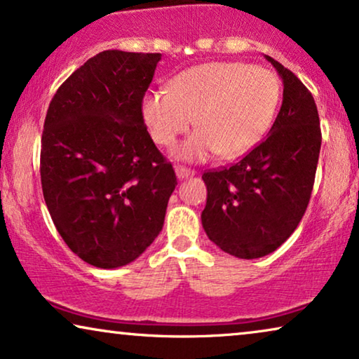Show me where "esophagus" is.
Returning a JSON list of instances; mask_svg holds the SVG:
<instances>
[{
  "instance_id": "obj_1",
  "label": "esophagus",
  "mask_w": 359,
  "mask_h": 359,
  "mask_svg": "<svg viewBox=\"0 0 359 359\" xmlns=\"http://www.w3.org/2000/svg\"><path fill=\"white\" fill-rule=\"evenodd\" d=\"M176 171V176H178L180 180H184V178H191V176H194V170L191 168H186V166H176L175 168Z\"/></svg>"
}]
</instances>
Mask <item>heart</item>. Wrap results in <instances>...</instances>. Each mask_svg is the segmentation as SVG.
I'll use <instances>...</instances> for the list:
<instances>
[{"mask_svg":"<svg viewBox=\"0 0 359 359\" xmlns=\"http://www.w3.org/2000/svg\"><path fill=\"white\" fill-rule=\"evenodd\" d=\"M281 100V83L271 70L242 62H212L191 67L170 83L168 91H149L142 114L151 139L171 147L186 161H204L217 154L230 160L252 150L271 126Z\"/></svg>","mask_w":359,"mask_h":359,"instance_id":"b5f03b06","label":"heart"}]
</instances>
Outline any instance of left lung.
Here are the masks:
<instances>
[{
  "label": "left lung",
  "instance_id": "left-lung-1",
  "mask_svg": "<svg viewBox=\"0 0 359 359\" xmlns=\"http://www.w3.org/2000/svg\"><path fill=\"white\" fill-rule=\"evenodd\" d=\"M266 60L284 85L271 130L237 163L203 175L205 233L225 253L243 259L273 253L296 230L311 199L322 144L311 91L274 58Z\"/></svg>",
  "mask_w": 359,
  "mask_h": 359
}]
</instances>
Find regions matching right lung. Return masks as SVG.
Segmentation results:
<instances>
[{
	"label": "right lung",
	"mask_w": 359,
	"mask_h": 359,
	"mask_svg": "<svg viewBox=\"0 0 359 359\" xmlns=\"http://www.w3.org/2000/svg\"><path fill=\"white\" fill-rule=\"evenodd\" d=\"M160 60L161 53L100 52L47 109L43 199L63 242L96 268L124 266L150 247L178 184L142 114Z\"/></svg>",
	"instance_id": "1"
}]
</instances>
